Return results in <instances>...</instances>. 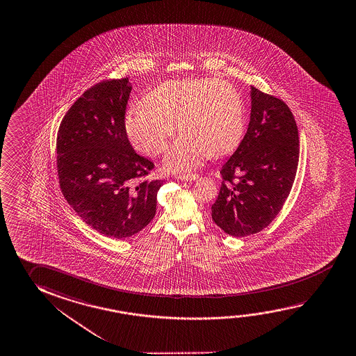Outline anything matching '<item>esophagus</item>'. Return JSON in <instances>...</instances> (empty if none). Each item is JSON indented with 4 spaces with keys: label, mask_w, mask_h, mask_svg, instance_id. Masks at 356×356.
<instances>
[{
    "label": "esophagus",
    "mask_w": 356,
    "mask_h": 356,
    "mask_svg": "<svg viewBox=\"0 0 356 356\" xmlns=\"http://www.w3.org/2000/svg\"><path fill=\"white\" fill-rule=\"evenodd\" d=\"M197 174H186V175H177L176 179L181 181H193L197 179Z\"/></svg>",
    "instance_id": "obj_1"
}]
</instances>
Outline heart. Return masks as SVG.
I'll return each mask as SVG.
<instances>
[{"label":"heart","instance_id":"b5f03b06","mask_svg":"<svg viewBox=\"0 0 356 356\" xmlns=\"http://www.w3.org/2000/svg\"><path fill=\"white\" fill-rule=\"evenodd\" d=\"M179 128L184 133L171 145L163 165L171 171H191L209 156L234 152L245 130V108L237 89L216 78L163 83L145 97V105L125 118L129 140L135 149L156 156Z\"/></svg>","mask_w":356,"mask_h":356}]
</instances>
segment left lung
<instances>
[{
  "mask_svg": "<svg viewBox=\"0 0 356 356\" xmlns=\"http://www.w3.org/2000/svg\"><path fill=\"white\" fill-rule=\"evenodd\" d=\"M251 119L245 138L223 163L212 220L226 234L261 232L289 196L299 161V136L288 105L251 87Z\"/></svg>",
  "mask_w": 356,
  "mask_h": 356,
  "instance_id": "left-lung-1",
  "label": "left lung"
}]
</instances>
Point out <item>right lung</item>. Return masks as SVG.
<instances>
[{"mask_svg":"<svg viewBox=\"0 0 356 356\" xmlns=\"http://www.w3.org/2000/svg\"><path fill=\"white\" fill-rule=\"evenodd\" d=\"M130 92L128 78L89 88L67 111L57 134V172L67 202L88 226L118 239L150 223L165 182L141 180L154 163L138 155L129 141Z\"/></svg>","mask_w":356,"mask_h":356,"instance_id":"right-lung-1","label":"right lung"}]
</instances>
